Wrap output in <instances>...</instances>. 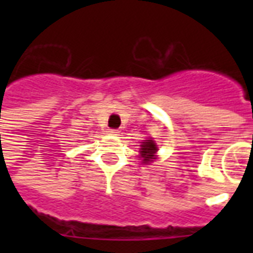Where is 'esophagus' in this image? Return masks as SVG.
Wrapping results in <instances>:
<instances>
[{
  "mask_svg": "<svg viewBox=\"0 0 253 253\" xmlns=\"http://www.w3.org/2000/svg\"><path fill=\"white\" fill-rule=\"evenodd\" d=\"M110 135H119V131L118 130H114V128H110V130L107 131Z\"/></svg>",
  "mask_w": 253,
  "mask_h": 253,
  "instance_id": "34e87169",
  "label": "esophagus"
}]
</instances>
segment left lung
<instances>
[{
	"label": "left lung",
	"mask_w": 253,
	"mask_h": 253,
	"mask_svg": "<svg viewBox=\"0 0 253 253\" xmlns=\"http://www.w3.org/2000/svg\"><path fill=\"white\" fill-rule=\"evenodd\" d=\"M156 151H158V146L154 140H143L140 144V158H142L143 164H150L156 159Z\"/></svg>",
	"instance_id": "obj_1"
}]
</instances>
